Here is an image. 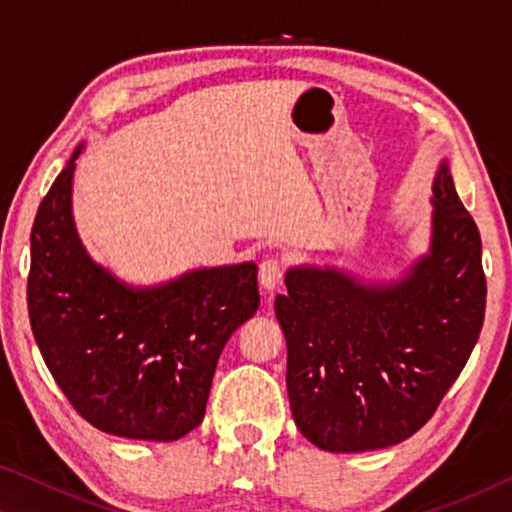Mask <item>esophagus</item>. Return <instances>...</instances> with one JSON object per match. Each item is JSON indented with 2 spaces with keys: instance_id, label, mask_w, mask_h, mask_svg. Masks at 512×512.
I'll list each match as a JSON object with an SVG mask.
<instances>
[{
  "instance_id": "obj_1",
  "label": "esophagus",
  "mask_w": 512,
  "mask_h": 512,
  "mask_svg": "<svg viewBox=\"0 0 512 512\" xmlns=\"http://www.w3.org/2000/svg\"><path fill=\"white\" fill-rule=\"evenodd\" d=\"M284 277V264L277 257H268L259 264V284L266 291H275Z\"/></svg>"
}]
</instances>
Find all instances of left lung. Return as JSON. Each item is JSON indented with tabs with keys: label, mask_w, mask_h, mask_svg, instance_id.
Listing matches in <instances>:
<instances>
[{
	"label": "left lung",
	"mask_w": 512,
	"mask_h": 512,
	"mask_svg": "<svg viewBox=\"0 0 512 512\" xmlns=\"http://www.w3.org/2000/svg\"><path fill=\"white\" fill-rule=\"evenodd\" d=\"M431 189L429 253L400 282L366 284L332 266H296L284 277L287 293L275 298L293 420L325 452H370L411 438L479 341V228L447 162Z\"/></svg>",
	"instance_id": "1"
}]
</instances>
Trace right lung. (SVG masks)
<instances>
[{
    "label": "right lung",
    "instance_id": "right-lung-1",
    "mask_svg": "<svg viewBox=\"0 0 512 512\" xmlns=\"http://www.w3.org/2000/svg\"><path fill=\"white\" fill-rule=\"evenodd\" d=\"M31 230V329L60 391L92 427L135 440L183 438L203 422L225 343L259 307L257 264L198 268L128 287L83 248L72 216L76 158Z\"/></svg>",
    "mask_w": 512,
    "mask_h": 512
}]
</instances>
